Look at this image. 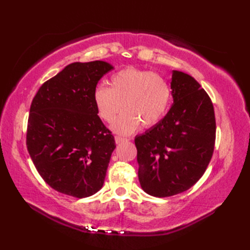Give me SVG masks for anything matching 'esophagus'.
Masks as SVG:
<instances>
[{
    "label": "esophagus",
    "mask_w": 250,
    "mask_h": 250,
    "mask_svg": "<svg viewBox=\"0 0 250 250\" xmlns=\"http://www.w3.org/2000/svg\"><path fill=\"white\" fill-rule=\"evenodd\" d=\"M115 141H116V144H121V143L129 141L128 139H125V137H121V136H115Z\"/></svg>",
    "instance_id": "34e87169"
}]
</instances>
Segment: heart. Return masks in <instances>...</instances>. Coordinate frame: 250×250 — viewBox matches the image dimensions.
<instances>
[{
	"label": "heart",
	"mask_w": 250,
	"mask_h": 250,
	"mask_svg": "<svg viewBox=\"0 0 250 250\" xmlns=\"http://www.w3.org/2000/svg\"><path fill=\"white\" fill-rule=\"evenodd\" d=\"M93 97L100 117L108 124L125 108L113 129L117 133L131 134L141 125L150 128L163 118L171 103L172 91L159 74L130 66L111 77V88L99 86Z\"/></svg>",
	"instance_id": "1"
}]
</instances>
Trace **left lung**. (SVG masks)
I'll return each instance as SVG.
<instances>
[{
  "instance_id": "left-lung-1",
  "label": "left lung",
  "mask_w": 250,
  "mask_h": 250,
  "mask_svg": "<svg viewBox=\"0 0 250 250\" xmlns=\"http://www.w3.org/2000/svg\"><path fill=\"white\" fill-rule=\"evenodd\" d=\"M171 88L168 113L134 140L142 188L158 198L192 187L208 167L216 140L214 106L201 84L173 71Z\"/></svg>"
}]
</instances>
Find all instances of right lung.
<instances>
[{
	"instance_id": "add662e5",
	"label": "right lung",
	"mask_w": 250,
	"mask_h": 250,
	"mask_svg": "<svg viewBox=\"0 0 250 250\" xmlns=\"http://www.w3.org/2000/svg\"><path fill=\"white\" fill-rule=\"evenodd\" d=\"M111 68L104 61L71 63L32 101L26 147L37 172L58 192L82 199L103 187L116 144L93 95Z\"/></svg>"
}]
</instances>
